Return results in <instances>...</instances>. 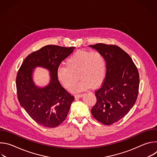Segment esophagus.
<instances>
[{
    "label": "esophagus",
    "instance_id": "1",
    "mask_svg": "<svg viewBox=\"0 0 157 157\" xmlns=\"http://www.w3.org/2000/svg\"><path fill=\"white\" fill-rule=\"evenodd\" d=\"M83 96H84V94H76V95H75V98L76 99H77V98H82Z\"/></svg>",
    "mask_w": 157,
    "mask_h": 157
}]
</instances>
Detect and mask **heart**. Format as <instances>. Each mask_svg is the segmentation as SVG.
<instances>
[{
    "instance_id": "1",
    "label": "heart",
    "mask_w": 157,
    "mask_h": 157,
    "mask_svg": "<svg viewBox=\"0 0 157 157\" xmlns=\"http://www.w3.org/2000/svg\"><path fill=\"white\" fill-rule=\"evenodd\" d=\"M65 64L66 67H59L57 70V77L64 87L70 90L79 77L80 81L72 87L74 93L85 91L91 86L97 87L105 79L106 61L99 52L78 51L66 60Z\"/></svg>"
}]
</instances>
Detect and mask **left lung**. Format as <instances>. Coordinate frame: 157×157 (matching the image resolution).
I'll use <instances>...</instances> for the list:
<instances>
[{
  "label": "left lung",
  "mask_w": 157,
  "mask_h": 157,
  "mask_svg": "<svg viewBox=\"0 0 157 157\" xmlns=\"http://www.w3.org/2000/svg\"><path fill=\"white\" fill-rule=\"evenodd\" d=\"M102 54L106 61V75L95 92L96 103L93 117L104 125H111L124 117L136 103L139 87V74L130 56L116 45L98 43L89 45Z\"/></svg>",
  "instance_id": "1"
}]
</instances>
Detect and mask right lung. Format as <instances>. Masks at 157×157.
I'll list each match as a JSON object with an SVG mask.
<instances>
[{
	"instance_id": "1",
	"label": "right lung",
	"mask_w": 157,
	"mask_h": 157,
	"mask_svg": "<svg viewBox=\"0 0 157 157\" xmlns=\"http://www.w3.org/2000/svg\"><path fill=\"white\" fill-rule=\"evenodd\" d=\"M75 47L66 48L47 45L28 55L22 63L16 78L18 100L37 124L49 128L61 124L68 116L74 96L60 84L57 70L60 63ZM36 67H41L50 72L51 80L44 87L36 86L33 79Z\"/></svg>"
}]
</instances>
